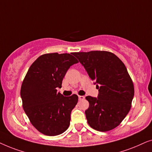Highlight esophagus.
<instances>
[{"mask_svg": "<svg viewBox=\"0 0 152 152\" xmlns=\"http://www.w3.org/2000/svg\"><path fill=\"white\" fill-rule=\"evenodd\" d=\"M78 97H79V99H80V100H83V99L85 98V97L84 96V95H79Z\"/></svg>", "mask_w": 152, "mask_h": 152, "instance_id": "34e87169", "label": "esophagus"}]
</instances>
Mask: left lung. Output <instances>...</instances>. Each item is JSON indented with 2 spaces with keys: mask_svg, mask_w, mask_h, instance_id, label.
<instances>
[{
  "mask_svg": "<svg viewBox=\"0 0 152 152\" xmlns=\"http://www.w3.org/2000/svg\"><path fill=\"white\" fill-rule=\"evenodd\" d=\"M99 89L98 96H86L85 111L91 127L99 132L112 130L121 123L132 107L134 87L123 62L108 51L73 53Z\"/></svg>",
  "mask_w": 152,
  "mask_h": 152,
  "instance_id": "1",
  "label": "left lung"
}]
</instances>
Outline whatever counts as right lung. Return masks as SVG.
Returning <instances> with one entry per match:
<instances>
[{
    "instance_id": "1",
    "label": "right lung",
    "mask_w": 152,
    "mask_h": 152,
    "mask_svg": "<svg viewBox=\"0 0 152 152\" xmlns=\"http://www.w3.org/2000/svg\"><path fill=\"white\" fill-rule=\"evenodd\" d=\"M72 53H48L31 65L23 81V108L33 126L46 136H57L68 128L70 113L78 102L75 94L57 93L69 68L78 61Z\"/></svg>"
}]
</instances>
